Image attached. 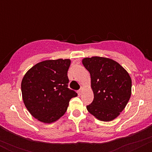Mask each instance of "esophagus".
Wrapping results in <instances>:
<instances>
[{
	"label": "esophagus",
	"mask_w": 152,
	"mask_h": 152,
	"mask_svg": "<svg viewBox=\"0 0 152 152\" xmlns=\"http://www.w3.org/2000/svg\"><path fill=\"white\" fill-rule=\"evenodd\" d=\"M83 87H81V88L78 91V95H81V94H82V92H83Z\"/></svg>",
	"instance_id": "34e87169"
}]
</instances>
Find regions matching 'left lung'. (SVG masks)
<instances>
[{
    "mask_svg": "<svg viewBox=\"0 0 152 152\" xmlns=\"http://www.w3.org/2000/svg\"><path fill=\"white\" fill-rule=\"evenodd\" d=\"M89 71L94 101L86 106L97 119L111 121L126 107L132 94V78L126 69L113 59L93 56L82 59Z\"/></svg>",
    "mask_w": 152,
    "mask_h": 152,
    "instance_id": "obj_1",
    "label": "left lung"
}]
</instances>
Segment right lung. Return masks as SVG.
<instances>
[{"label":"right lung","instance_id":"obj_1","mask_svg":"<svg viewBox=\"0 0 152 152\" xmlns=\"http://www.w3.org/2000/svg\"><path fill=\"white\" fill-rule=\"evenodd\" d=\"M70 59L46 60L31 67L21 82L22 98L29 113L45 124L64 115L77 93L68 88Z\"/></svg>","mask_w":152,"mask_h":152}]
</instances>
